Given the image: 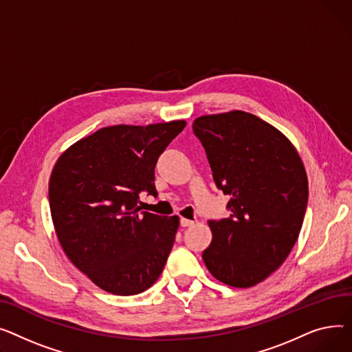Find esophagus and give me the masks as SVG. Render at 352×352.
Masks as SVG:
<instances>
[{"label": "esophagus", "mask_w": 352, "mask_h": 352, "mask_svg": "<svg viewBox=\"0 0 352 352\" xmlns=\"http://www.w3.org/2000/svg\"><path fill=\"white\" fill-rule=\"evenodd\" d=\"M192 224H195V220H189V219H184V217L180 219V226L182 227H189Z\"/></svg>", "instance_id": "esophagus-1"}]
</instances>
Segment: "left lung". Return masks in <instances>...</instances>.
I'll return each mask as SVG.
<instances>
[{
	"label": "left lung",
	"instance_id": "left-lung-1",
	"mask_svg": "<svg viewBox=\"0 0 352 352\" xmlns=\"http://www.w3.org/2000/svg\"><path fill=\"white\" fill-rule=\"evenodd\" d=\"M193 133L208 156L219 190L230 195V216L209 220L203 252L219 281L253 287L284 263L296 244L308 201L304 164L280 131L243 111L200 116Z\"/></svg>",
	"mask_w": 352,
	"mask_h": 352
}]
</instances>
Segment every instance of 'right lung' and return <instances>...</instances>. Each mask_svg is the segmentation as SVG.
<instances>
[{"mask_svg": "<svg viewBox=\"0 0 352 352\" xmlns=\"http://www.w3.org/2000/svg\"><path fill=\"white\" fill-rule=\"evenodd\" d=\"M184 126L173 120L102 128L58 159L48 192L58 240L102 290L135 296L163 272L179 217L142 212L139 195H157V159Z\"/></svg>", "mask_w": 352, "mask_h": 352, "instance_id": "add662e5", "label": "right lung"}]
</instances>
